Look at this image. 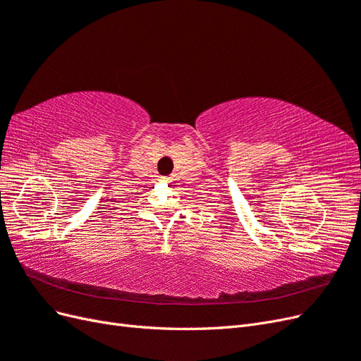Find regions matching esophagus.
I'll return each mask as SVG.
<instances>
[{
    "instance_id": "1",
    "label": "esophagus",
    "mask_w": 361,
    "mask_h": 361,
    "mask_svg": "<svg viewBox=\"0 0 361 361\" xmlns=\"http://www.w3.org/2000/svg\"><path fill=\"white\" fill-rule=\"evenodd\" d=\"M161 182H164V183H169V182H171V178H169V176H164V178H161Z\"/></svg>"
}]
</instances>
